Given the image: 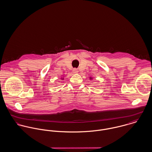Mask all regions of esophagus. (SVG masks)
Masks as SVG:
<instances>
[{"mask_svg":"<svg viewBox=\"0 0 152 152\" xmlns=\"http://www.w3.org/2000/svg\"><path fill=\"white\" fill-rule=\"evenodd\" d=\"M73 72H74V74H78V70L77 69H76V68H74V69H73Z\"/></svg>","mask_w":152,"mask_h":152,"instance_id":"esophagus-1","label":"esophagus"}]
</instances>
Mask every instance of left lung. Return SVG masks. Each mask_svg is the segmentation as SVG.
<instances>
[{
    "mask_svg": "<svg viewBox=\"0 0 152 152\" xmlns=\"http://www.w3.org/2000/svg\"><path fill=\"white\" fill-rule=\"evenodd\" d=\"M89 78H90V80H92V77H90Z\"/></svg>",
    "mask_w": 152,
    "mask_h": 152,
    "instance_id": "obj_1",
    "label": "left lung"
}]
</instances>
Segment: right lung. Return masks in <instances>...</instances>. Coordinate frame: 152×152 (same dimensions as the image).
<instances>
[{
	"label": "right lung",
	"mask_w": 152,
	"mask_h": 152,
	"mask_svg": "<svg viewBox=\"0 0 152 152\" xmlns=\"http://www.w3.org/2000/svg\"><path fill=\"white\" fill-rule=\"evenodd\" d=\"M61 80H63V79H64V78H61Z\"/></svg>",
	"instance_id": "1"
}]
</instances>
